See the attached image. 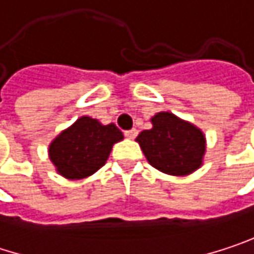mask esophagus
I'll list each match as a JSON object with an SVG mask.
<instances>
[{"mask_svg": "<svg viewBox=\"0 0 254 254\" xmlns=\"http://www.w3.org/2000/svg\"><path fill=\"white\" fill-rule=\"evenodd\" d=\"M136 135H138V130H136V129H129V130H125V136L129 138V139H133Z\"/></svg>", "mask_w": 254, "mask_h": 254, "instance_id": "34e87169", "label": "esophagus"}]
</instances>
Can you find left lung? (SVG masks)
Here are the masks:
<instances>
[{"label":"left lung","instance_id":"left-lung-1","mask_svg":"<svg viewBox=\"0 0 254 254\" xmlns=\"http://www.w3.org/2000/svg\"><path fill=\"white\" fill-rule=\"evenodd\" d=\"M153 127L142 130L136 141L148 163L169 175H188L200 168L206 151L200 129L169 112L157 113Z\"/></svg>","mask_w":254,"mask_h":254}]
</instances>
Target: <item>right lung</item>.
I'll return each mask as SVG.
<instances>
[{
    "label": "right lung",
    "instance_id": "add662e5",
    "mask_svg": "<svg viewBox=\"0 0 254 254\" xmlns=\"http://www.w3.org/2000/svg\"><path fill=\"white\" fill-rule=\"evenodd\" d=\"M124 139L116 125H101L83 116L63 130L50 145V159L59 174L80 179L97 172L109 159L115 142Z\"/></svg>",
    "mask_w": 254,
    "mask_h": 254
}]
</instances>
